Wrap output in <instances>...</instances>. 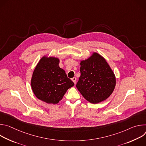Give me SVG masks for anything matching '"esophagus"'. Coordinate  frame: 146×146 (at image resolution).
Instances as JSON below:
<instances>
[{
	"label": "esophagus",
	"instance_id": "obj_1",
	"mask_svg": "<svg viewBox=\"0 0 146 146\" xmlns=\"http://www.w3.org/2000/svg\"><path fill=\"white\" fill-rule=\"evenodd\" d=\"M72 80L73 81V82L74 83V84H76V77H73L72 78Z\"/></svg>",
	"mask_w": 146,
	"mask_h": 146
}]
</instances>
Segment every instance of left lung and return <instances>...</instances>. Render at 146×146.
<instances>
[{
	"instance_id": "left-lung-1",
	"label": "left lung",
	"mask_w": 146,
	"mask_h": 146,
	"mask_svg": "<svg viewBox=\"0 0 146 146\" xmlns=\"http://www.w3.org/2000/svg\"><path fill=\"white\" fill-rule=\"evenodd\" d=\"M81 76L76 87L87 101L96 104L105 100L113 93L115 76L107 61L99 54L80 61Z\"/></svg>"
}]
</instances>
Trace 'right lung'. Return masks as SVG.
<instances>
[{
    "label": "right lung",
    "instance_id": "add662e5",
    "mask_svg": "<svg viewBox=\"0 0 146 146\" xmlns=\"http://www.w3.org/2000/svg\"><path fill=\"white\" fill-rule=\"evenodd\" d=\"M59 64L58 58L44 55L37 63L31 78L33 94L48 104L59 103L67 90L74 85Z\"/></svg>",
    "mask_w": 146,
    "mask_h": 146
}]
</instances>
